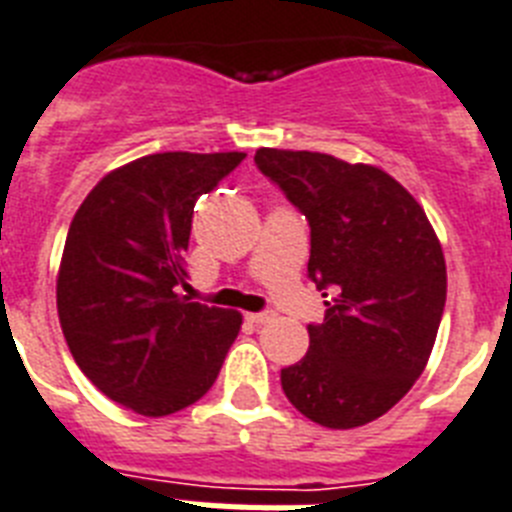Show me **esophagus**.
Masks as SVG:
<instances>
[{"mask_svg": "<svg viewBox=\"0 0 512 512\" xmlns=\"http://www.w3.org/2000/svg\"><path fill=\"white\" fill-rule=\"evenodd\" d=\"M247 320L255 322V325H265V322L273 320V312H249Z\"/></svg>", "mask_w": 512, "mask_h": 512, "instance_id": "1", "label": "esophagus"}]
</instances>
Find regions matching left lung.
Here are the masks:
<instances>
[{
  "mask_svg": "<svg viewBox=\"0 0 512 512\" xmlns=\"http://www.w3.org/2000/svg\"><path fill=\"white\" fill-rule=\"evenodd\" d=\"M257 169L309 223L307 276L325 302L309 351L281 369L296 411L330 429L375 422L427 367L448 276L435 231L393 176L328 153L260 148Z\"/></svg>",
  "mask_w": 512,
  "mask_h": 512,
  "instance_id": "obj_1",
  "label": "left lung"
}]
</instances>
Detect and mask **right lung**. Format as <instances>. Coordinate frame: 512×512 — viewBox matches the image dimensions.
<instances>
[{
  "mask_svg": "<svg viewBox=\"0 0 512 512\" xmlns=\"http://www.w3.org/2000/svg\"><path fill=\"white\" fill-rule=\"evenodd\" d=\"M244 153H156L90 190L64 242L57 309L77 367L103 395L169 416L216 382L242 315L176 294L192 213Z\"/></svg>",
  "mask_w": 512,
  "mask_h": 512,
  "instance_id": "1",
  "label": "right lung"
}]
</instances>
